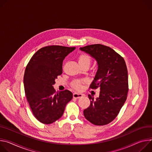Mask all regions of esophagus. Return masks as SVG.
I'll return each mask as SVG.
<instances>
[{"instance_id": "obj_1", "label": "esophagus", "mask_w": 152, "mask_h": 152, "mask_svg": "<svg viewBox=\"0 0 152 152\" xmlns=\"http://www.w3.org/2000/svg\"><path fill=\"white\" fill-rule=\"evenodd\" d=\"M83 96V95L82 94H78V93H74V94H73V97L74 98H81V97H82Z\"/></svg>"}]
</instances>
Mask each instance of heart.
I'll return each mask as SVG.
<instances>
[{
    "instance_id": "1",
    "label": "heart",
    "mask_w": 152,
    "mask_h": 152,
    "mask_svg": "<svg viewBox=\"0 0 152 152\" xmlns=\"http://www.w3.org/2000/svg\"><path fill=\"white\" fill-rule=\"evenodd\" d=\"M78 62L80 64H86L89 66L91 63V58L90 56L87 54H82L78 58ZM82 82V80H76L73 84L74 87L77 89H80L81 88V84Z\"/></svg>"
}]
</instances>
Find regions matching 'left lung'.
Segmentation results:
<instances>
[{"instance_id": "left-lung-1", "label": "left lung", "mask_w": 152, "mask_h": 152, "mask_svg": "<svg viewBox=\"0 0 152 152\" xmlns=\"http://www.w3.org/2000/svg\"><path fill=\"white\" fill-rule=\"evenodd\" d=\"M95 60L98 69L90 88H99V96L89 95L90 106L84 116L94 125L112 122L124 105L128 92V72L124 58L112 48L100 44L80 48Z\"/></svg>"}]
</instances>
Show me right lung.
<instances>
[{
  "mask_svg": "<svg viewBox=\"0 0 152 152\" xmlns=\"http://www.w3.org/2000/svg\"><path fill=\"white\" fill-rule=\"evenodd\" d=\"M75 49L61 46L42 48L34 54L26 67L25 95L34 115L42 123L49 124L58 120L72 99L73 94L68 90L56 94L53 85L62 73L63 60Z\"/></svg>",
  "mask_w": 152,
  "mask_h": 152,
  "instance_id": "add662e5",
  "label": "right lung"
}]
</instances>
